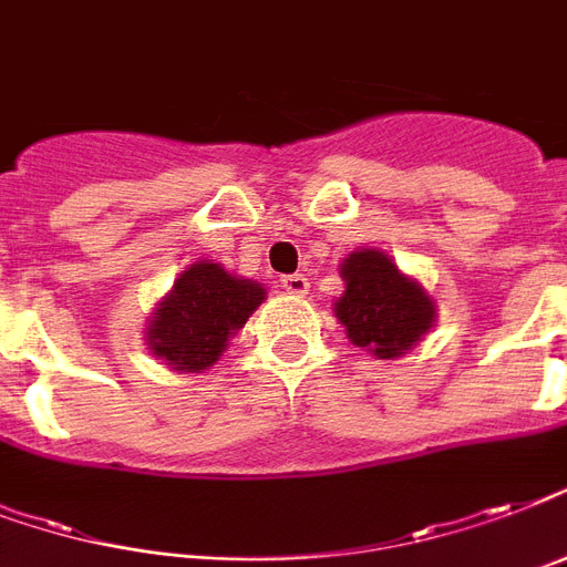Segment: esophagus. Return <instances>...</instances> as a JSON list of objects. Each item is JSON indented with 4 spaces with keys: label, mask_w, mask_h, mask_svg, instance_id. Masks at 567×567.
<instances>
[{
    "label": "esophagus",
    "mask_w": 567,
    "mask_h": 567,
    "mask_svg": "<svg viewBox=\"0 0 567 567\" xmlns=\"http://www.w3.org/2000/svg\"><path fill=\"white\" fill-rule=\"evenodd\" d=\"M279 282H282L285 291L293 293V297H306V293H309V279H306L302 274H288L282 276Z\"/></svg>",
    "instance_id": "1"
}]
</instances>
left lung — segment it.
<instances>
[{"label":"left lung","instance_id":"left-lung-1","mask_svg":"<svg viewBox=\"0 0 567 567\" xmlns=\"http://www.w3.org/2000/svg\"><path fill=\"white\" fill-rule=\"evenodd\" d=\"M341 276L347 291L336 302V318L355 347L394 359L432 327L435 306L426 291L400 274L385 252L359 249L341 265Z\"/></svg>","mask_w":567,"mask_h":567}]
</instances>
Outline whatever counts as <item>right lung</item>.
<instances>
[{
    "instance_id": "obj_1",
    "label": "right lung",
    "mask_w": 567,
    "mask_h": 567,
    "mask_svg": "<svg viewBox=\"0 0 567 567\" xmlns=\"http://www.w3.org/2000/svg\"><path fill=\"white\" fill-rule=\"evenodd\" d=\"M261 300V285L199 261L176 279L171 297L155 309L146 329L150 350L176 371H205L220 359L231 332L247 323Z\"/></svg>"
}]
</instances>
